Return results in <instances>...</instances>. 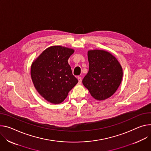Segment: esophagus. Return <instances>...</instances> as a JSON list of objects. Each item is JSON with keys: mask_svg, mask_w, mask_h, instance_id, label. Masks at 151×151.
I'll return each instance as SVG.
<instances>
[{"mask_svg": "<svg viewBox=\"0 0 151 151\" xmlns=\"http://www.w3.org/2000/svg\"><path fill=\"white\" fill-rule=\"evenodd\" d=\"M78 83L81 84V82H82V78L81 76H78Z\"/></svg>", "mask_w": 151, "mask_h": 151, "instance_id": "1", "label": "esophagus"}]
</instances>
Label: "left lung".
I'll use <instances>...</instances> for the list:
<instances>
[{"instance_id":"8db88e82","label":"left lung","mask_w":151,"mask_h":151,"mask_svg":"<svg viewBox=\"0 0 151 151\" xmlns=\"http://www.w3.org/2000/svg\"><path fill=\"white\" fill-rule=\"evenodd\" d=\"M89 70L83 79V84L92 96L98 101L111 96L120 86L122 68L112 55L102 50L88 51Z\"/></svg>"}]
</instances>
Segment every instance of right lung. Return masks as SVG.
<instances>
[{"label": "right lung", "mask_w": 151, "mask_h": 151, "mask_svg": "<svg viewBox=\"0 0 151 151\" xmlns=\"http://www.w3.org/2000/svg\"><path fill=\"white\" fill-rule=\"evenodd\" d=\"M73 52L72 49L51 46L32 64L31 75L34 85L40 94L50 103L62 102L78 83L68 63Z\"/></svg>", "instance_id": "1"}]
</instances>
